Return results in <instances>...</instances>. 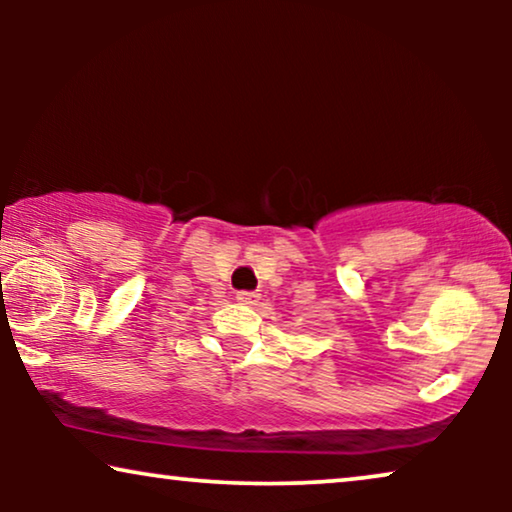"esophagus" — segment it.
Here are the masks:
<instances>
[{"label":"esophagus","mask_w":512,"mask_h":512,"mask_svg":"<svg viewBox=\"0 0 512 512\" xmlns=\"http://www.w3.org/2000/svg\"><path fill=\"white\" fill-rule=\"evenodd\" d=\"M258 293L256 291H237V300H240V303H244V305H256L258 303Z\"/></svg>","instance_id":"esophagus-1"}]
</instances>
